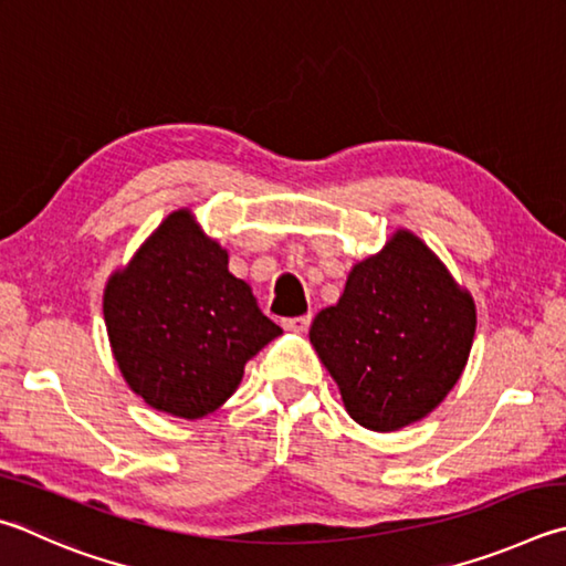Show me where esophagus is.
<instances>
[{
	"label": "esophagus",
	"mask_w": 566,
	"mask_h": 566,
	"mask_svg": "<svg viewBox=\"0 0 566 566\" xmlns=\"http://www.w3.org/2000/svg\"><path fill=\"white\" fill-rule=\"evenodd\" d=\"M310 324H312V314L296 316V318H284V322H282L286 332H296V334H304L306 328H310Z\"/></svg>",
	"instance_id": "1"
}]
</instances>
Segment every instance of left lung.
<instances>
[{"instance_id": "left-lung-1", "label": "left lung", "mask_w": 566, "mask_h": 566, "mask_svg": "<svg viewBox=\"0 0 566 566\" xmlns=\"http://www.w3.org/2000/svg\"><path fill=\"white\" fill-rule=\"evenodd\" d=\"M475 326L472 294L418 234L398 228L381 252L352 266L310 342L346 413L394 433L443 403L465 371Z\"/></svg>"}]
</instances>
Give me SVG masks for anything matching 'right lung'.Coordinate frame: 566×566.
Segmentation results:
<instances>
[{
    "instance_id": "add662e5",
    "label": "right lung",
    "mask_w": 566,
    "mask_h": 566,
    "mask_svg": "<svg viewBox=\"0 0 566 566\" xmlns=\"http://www.w3.org/2000/svg\"><path fill=\"white\" fill-rule=\"evenodd\" d=\"M228 264V250L180 208L108 276L113 358L133 394L158 413L210 416L238 390L244 364L282 334Z\"/></svg>"
}]
</instances>
